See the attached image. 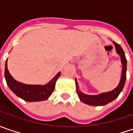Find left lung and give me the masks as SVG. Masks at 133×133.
Returning <instances> with one entry per match:
<instances>
[{
  "label": "left lung",
  "mask_w": 133,
  "mask_h": 133,
  "mask_svg": "<svg viewBox=\"0 0 133 133\" xmlns=\"http://www.w3.org/2000/svg\"><path fill=\"white\" fill-rule=\"evenodd\" d=\"M113 44L115 46L116 52L120 55L121 61V64H122V73H121L120 82L115 89L110 91V92L101 93V94L96 95H90L84 94L81 91H80L78 81L75 79L77 94L78 95L80 100L82 102H84V104L91 105V106H96V107L104 106V105L110 103L111 101H114L116 98H118V96L119 95L121 92L124 88V86L125 84L126 78H127V59H126L124 52L120 45L115 42H113Z\"/></svg>",
  "instance_id": "left-lung-1"
}]
</instances>
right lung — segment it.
Here are the masks:
<instances>
[{"instance_id":"obj_1","label":"right lung","mask_w":133,"mask_h":133,"mask_svg":"<svg viewBox=\"0 0 133 133\" xmlns=\"http://www.w3.org/2000/svg\"><path fill=\"white\" fill-rule=\"evenodd\" d=\"M4 75L8 87L15 94L26 101L33 102V101H45L48 99L49 97L52 95L54 91L56 81L60 77L61 72H59L46 84H25L21 82H18L13 78V77L10 75L8 70L7 60H6L5 64Z\"/></svg>"}]
</instances>
